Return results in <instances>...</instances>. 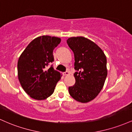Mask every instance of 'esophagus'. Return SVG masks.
Wrapping results in <instances>:
<instances>
[{"instance_id": "obj_1", "label": "esophagus", "mask_w": 132, "mask_h": 132, "mask_svg": "<svg viewBox=\"0 0 132 132\" xmlns=\"http://www.w3.org/2000/svg\"><path fill=\"white\" fill-rule=\"evenodd\" d=\"M70 75V72H69V71H66V72H63V75L64 76H68V75Z\"/></svg>"}]
</instances>
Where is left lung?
Masks as SVG:
<instances>
[{
	"instance_id": "8db88e82",
	"label": "left lung",
	"mask_w": 132,
	"mask_h": 132,
	"mask_svg": "<svg viewBox=\"0 0 132 132\" xmlns=\"http://www.w3.org/2000/svg\"><path fill=\"white\" fill-rule=\"evenodd\" d=\"M67 43L75 54V84L69 87L74 99L87 103L102 90L107 76V58L94 42L83 37H71Z\"/></svg>"
}]
</instances>
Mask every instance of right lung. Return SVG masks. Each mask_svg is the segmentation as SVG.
<instances>
[{
	"instance_id": "right-lung-1",
	"label": "right lung",
	"mask_w": 132,
	"mask_h": 132,
	"mask_svg": "<svg viewBox=\"0 0 132 132\" xmlns=\"http://www.w3.org/2000/svg\"><path fill=\"white\" fill-rule=\"evenodd\" d=\"M60 42V38L41 36L31 41L20 56L18 78L22 88L33 99H47L61 78L52 66L47 68L54 61L53 50Z\"/></svg>"
}]
</instances>
